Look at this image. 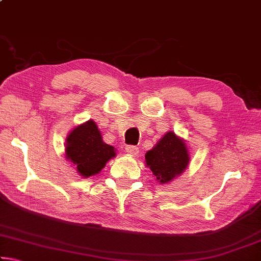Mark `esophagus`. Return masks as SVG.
Wrapping results in <instances>:
<instances>
[{
  "label": "esophagus",
  "mask_w": 261,
  "mask_h": 261,
  "mask_svg": "<svg viewBox=\"0 0 261 261\" xmlns=\"http://www.w3.org/2000/svg\"><path fill=\"white\" fill-rule=\"evenodd\" d=\"M125 151L127 154H130L132 156H137L139 153V148L136 147V146H132V145H127L125 147Z\"/></svg>",
  "instance_id": "obj_1"
}]
</instances>
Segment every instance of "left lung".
Instances as JSON below:
<instances>
[{
	"label": "left lung",
	"instance_id": "obj_1",
	"mask_svg": "<svg viewBox=\"0 0 261 261\" xmlns=\"http://www.w3.org/2000/svg\"><path fill=\"white\" fill-rule=\"evenodd\" d=\"M146 166L159 184H168L182 175L190 163L187 143L174 131H168L152 149L145 154Z\"/></svg>",
	"mask_w": 261,
	"mask_h": 261
}]
</instances>
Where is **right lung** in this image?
<instances>
[{"label":"right lung","instance_id":"add662e5","mask_svg":"<svg viewBox=\"0 0 261 261\" xmlns=\"http://www.w3.org/2000/svg\"><path fill=\"white\" fill-rule=\"evenodd\" d=\"M115 156L116 149L105 143L93 120L74 126L65 139V159L83 178L99 174Z\"/></svg>","mask_w":261,"mask_h":261}]
</instances>
